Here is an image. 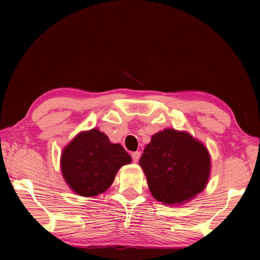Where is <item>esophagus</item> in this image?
<instances>
[{
	"label": "esophagus",
	"instance_id": "obj_1",
	"mask_svg": "<svg viewBox=\"0 0 260 260\" xmlns=\"http://www.w3.org/2000/svg\"><path fill=\"white\" fill-rule=\"evenodd\" d=\"M141 155H142L141 152H134V153H132V158H133V162H135V163L139 162V159H140Z\"/></svg>",
	"mask_w": 260,
	"mask_h": 260
}]
</instances>
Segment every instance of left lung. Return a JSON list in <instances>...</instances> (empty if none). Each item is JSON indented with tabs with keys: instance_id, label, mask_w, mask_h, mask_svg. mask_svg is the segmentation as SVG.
I'll use <instances>...</instances> for the list:
<instances>
[{
	"instance_id": "1",
	"label": "left lung",
	"mask_w": 260,
	"mask_h": 260,
	"mask_svg": "<svg viewBox=\"0 0 260 260\" xmlns=\"http://www.w3.org/2000/svg\"><path fill=\"white\" fill-rule=\"evenodd\" d=\"M153 198L168 206L191 201L208 184L211 156L190 133L174 128L157 132L140 158Z\"/></svg>"
}]
</instances>
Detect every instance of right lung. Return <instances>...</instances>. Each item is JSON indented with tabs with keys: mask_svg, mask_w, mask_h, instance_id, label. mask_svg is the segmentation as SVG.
Segmentation results:
<instances>
[{
	"mask_svg": "<svg viewBox=\"0 0 260 260\" xmlns=\"http://www.w3.org/2000/svg\"><path fill=\"white\" fill-rule=\"evenodd\" d=\"M132 157L97 128L80 132L66 146L60 169L66 183L78 196L95 197L109 189L115 175Z\"/></svg>",
	"mask_w": 260,
	"mask_h": 260,
	"instance_id": "right-lung-1",
	"label": "right lung"
}]
</instances>
